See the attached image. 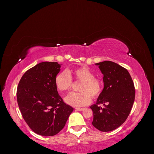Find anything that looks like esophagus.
<instances>
[{"instance_id": "1", "label": "esophagus", "mask_w": 154, "mask_h": 154, "mask_svg": "<svg viewBox=\"0 0 154 154\" xmlns=\"http://www.w3.org/2000/svg\"><path fill=\"white\" fill-rule=\"evenodd\" d=\"M85 109L84 108H76V110H78V111H82L84 110Z\"/></svg>"}]
</instances>
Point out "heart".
<instances>
[{"label":"heart","instance_id":"b5f03b06","mask_svg":"<svg viewBox=\"0 0 154 154\" xmlns=\"http://www.w3.org/2000/svg\"><path fill=\"white\" fill-rule=\"evenodd\" d=\"M72 77L76 81L81 82L78 93H71L65 97V101L72 106L82 107L89 104L91 96L97 97L102 91V82L94 77V74L87 66L73 69L68 71L58 73L55 78V85L60 92L69 91L72 87Z\"/></svg>","mask_w":154,"mask_h":154}]
</instances>
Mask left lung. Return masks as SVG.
<instances>
[{
    "label": "left lung",
    "instance_id": "left-lung-1",
    "mask_svg": "<svg viewBox=\"0 0 154 154\" xmlns=\"http://www.w3.org/2000/svg\"><path fill=\"white\" fill-rule=\"evenodd\" d=\"M103 74L104 87L93 112L92 125L101 132H110L120 127L127 119L135 100V87L128 71L111 61L95 63ZM99 104H103V107Z\"/></svg>",
    "mask_w": 154,
    "mask_h": 154
}]
</instances>
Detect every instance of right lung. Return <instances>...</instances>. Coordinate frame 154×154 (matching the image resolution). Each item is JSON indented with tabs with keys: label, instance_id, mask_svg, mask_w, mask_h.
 <instances>
[{
	"label": "right lung",
	"instance_id": "1",
	"mask_svg": "<svg viewBox=\"0 0 154 154\" xmlns=\"http://www.w3.org/2000/svg\"><path fill=\"white\" fill-rule=\"evenodd\" d=\"M60 67L58 62L39 63L24 74L17 87V103L22 117L40 136L57 134L74 110L64 103L55 85Z\"/></svg>",
	"mask_w": 154,
	"mask_h": 154
}]
</instances>
